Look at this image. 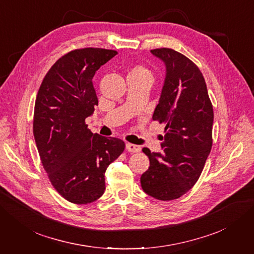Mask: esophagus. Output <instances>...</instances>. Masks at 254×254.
Listing matches in <instances>:
<instances>
[{"instance_id":"esophagus-1","label":"esophagus","mask_w":254,"mask_h":254,"mask_svg":"<svg viewBox=\"0 0 254 254\" xmlns=\"http://www.w3.org/2000/svg\"><path fill=\"white\" fill-rule=\"evenodd\" d=\"M126 149L129 152H139L141 150V146L128 143V144H126Z\"/></svg>"}]
</instances>
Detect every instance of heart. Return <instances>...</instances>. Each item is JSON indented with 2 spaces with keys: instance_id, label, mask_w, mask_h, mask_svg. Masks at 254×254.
<instances>
[{
  "instance_id": "heart-1",
  "label": "heart",
  "mask_w": 254,
  "mask_h": 254,
  "mask_svg": "<svg viewBox=\"0 0 254 254\" xmlns=\"http://www.w3.org/2000/svg\"><path fill=\"white\" fill-rule=\"evenodd\" d=\"M128 76H140V77H147L151 78V73L147 67L143 64H136L130 68Z\"/></svg>"
}]
</instances>
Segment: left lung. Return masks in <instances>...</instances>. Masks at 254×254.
Returning a JSON list of instances; mask_svg holds the SVG:
<instances>
[{
    "label": "left lung",
    "instance_id": "left-lung-1",
    "mask_svg": "<svg viewBox=\"0 0 254 254\" xmlns=\"http://www.w3.org/2000/svg\"><path fill=\"white\" fill-rule=\"evenodd\" d=\"M166 65V77L153 121L165 124L162 153L142 150L149 167L141 176L143 190L158 200L180 198L195 186L212 148L213 106L199 67L181 53L150 51Z\"/></svg>",
    "mask_w": 254,
    "mask_h": 254
}]
</instances>
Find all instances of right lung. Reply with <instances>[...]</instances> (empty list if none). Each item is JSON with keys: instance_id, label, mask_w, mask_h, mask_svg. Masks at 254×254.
<instances>
[{"instance_id": "right-lung-1", "label": "right lung", "mask_w": 254, "mask_h": 254, "mask_svg": "<svg viewBox=\"0 0 254 254\" xmlns=\"http://www.w3.org/2000/svg\"><path fill=\"white\" fill-rule=\"evenodd\" d=\"M117 54L98 48L68 52L50 68L36 97L33 126L41 163L54 189L75 204L104 194L107 167L125 149L123 140L92 133L86 124L98 105L92 79Z\"/></svg>"}]
</instances>
